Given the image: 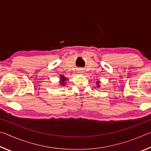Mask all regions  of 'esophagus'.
<instances>
[{
  "mask_svg": "<svg viewBox=\"0 0 151 151\" xmlns=\"http://www.w3.org/2000/svg\"><path fill=\"white\" fill-rule=\"evenodd\" d=\"M77 73L79 74H83L84 73V70L83 69V68H78V69L77 70Z\"/></svg>",
  "mask_w": 151,
  "mask_h": 151,
  "instance_id": "esophagus-1",
  "label": "esophagus"
}]
</instances>
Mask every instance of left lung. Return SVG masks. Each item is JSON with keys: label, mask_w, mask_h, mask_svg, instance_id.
Wrapping results in <instances>:
<instances>
[{"label": "left lung", "mask_w": 151, "mask_h": 151, "mask_svg": "<svg viewBox=\"0 0 151 151\" xmlns=\"http://www.w3.org/2000/svg\"><path fill=\"white\" fill-rule=\"evenodd\" d=\"M96 86H97V87H98V88L101 87L100 85H99V83H100V82H99V81H96Z\"/></svg>", "instance_id": "1"}]
</instances>
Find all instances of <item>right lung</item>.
Returning a JSON list of instances; mask_svg holds the SVG:
<instances>
[{
	"label": "right lung",
	"instance_id": "add662e5",
	"mask_svg": "<svg viewBox=\"0 0 151 151\" xmlns=\"http://www.w3.org/2000/svg\"><path fill=\"white\" fill-rule=\"evenodd\" d=\"M66 81H67V78H66L65 76H63L62 75H60V86H65Z\"/></svg>",
	"mask_w": 151,
	"mask_h": 151
}]
</instances>
